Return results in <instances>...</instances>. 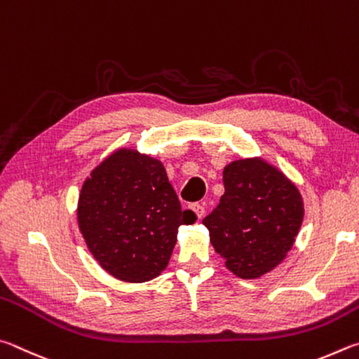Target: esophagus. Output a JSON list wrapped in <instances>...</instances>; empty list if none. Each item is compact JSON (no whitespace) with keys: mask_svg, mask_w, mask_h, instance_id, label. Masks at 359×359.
<instances>
[{"mask_svg":"<svg viewBox=\"0 0 359 359\" xmlns=\"http://www.w3.org/2000/svg\"><path fill=\"white\" fill-rule=\"evenodd\" d=\"M191 210L196 212V216L198 217V219H202L203 217V215H205V208L202 205H198V203H194L192 206H191Z\"/></svg>","mask_w":359,"mask_h":359,"instance_id":"34e87169","label":"esophagus"}]
</instances>
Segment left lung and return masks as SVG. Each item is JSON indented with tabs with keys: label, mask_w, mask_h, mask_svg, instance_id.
I'll use <instances>...</instances> for the list:
<instances>
[{
	"label": "left lung",
	"mask_w": 359,
	"mask_h": 359,
	"mask_svg": "<svg viewBox=\"0 0 359 359\" xmlns=\"http://www.w3.org/2000/svg\"><path fill=\"white\" fill-rule=\"evenodd\" d=\"M224 196L203 225L229 271L259 279L290 252L304 219L297 184L263 157H243L224 167Z\"/></svg>",
	"instance_id": "obj_1"
}]
</instances>
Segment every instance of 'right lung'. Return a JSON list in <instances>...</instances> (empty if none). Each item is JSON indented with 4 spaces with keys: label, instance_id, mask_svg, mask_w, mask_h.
Listing matches in <instances>:
<instances>
[{
    "label": "right lung",
    "instance_id": "right-lung-1",
    "mask_svg": "<svg viewBox=\"0 0 359 359\" xmlns=\"http://www.w3.org/2000/svg\"><path fill=\"white\" fill-rule=\"evenodd\" d=\"M77 222L86 248L105 273L130 284L167 268L180 225L196 222L181 210L161 161L118 148L81 184Z\"/></svg>",
    "mask_w": 359,
    "mask_h": 359
}]
</instances>
